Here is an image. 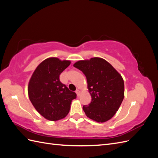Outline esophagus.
<instances>
[{"instance_id": "1", "label": "esophagus", "mask_w": 158, "mask_h": 158, "mask_svg": "<svg viewBox=\"0 0 158 158\" xmlns=\"http://www.w3.org/2000/svg\"><path fill=\"white\" fill-rule=\"evenodd\" d=\"M76 94H77L78 96H80V94H81L80 90H79V89H76Z\"/></svg>"}]
</instances>
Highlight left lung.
<instances>
[{
    "mask_svg": "<svg viewBox=\"0 0 158 158\" xmlns=\"http://www.w3.org/2000/svg\"><path fill=\"white\" fill-rule=\"evenodd\" d=\"M73 66L85 74L92 97L88 106H83L85 114L98 123L109 121L118 111L125 96L121 75L107 60L99 57L78 60Z\"/></svg>",
    "mask_w": 158,
    "mask_h": 158,
    "instance_id": "left-lung-1",
    "label": "left lung"
}]
</instances>
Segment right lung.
Masks as SVG:
<instances>
[{
  "mask_svg": "<svg viewBox=\"0 0 158 158\" xmlns=\"http://www.w3.org/2000/svg\"><path fill=\"white\" fill-rule=\"evenodd\" d=\"M70 64L56 57L46 59L37 66L29 81L28 96L33 107L47 120L56 121L69 113L71 102L76 98L59 76Z\"/></svg>",
  "mask_w": 158,
  "mask_h": 158,
  "instance_id": "add662e5",
  "label": "right lung"
}]
</instances>
